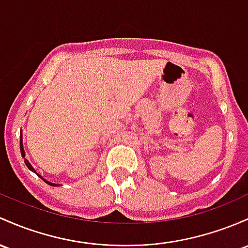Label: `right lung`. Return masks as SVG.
Masks as SVG:
<instances>
[{
    "instance_id": "right-lung-1",
    "label": "right lung",
    "mask_w": 248,
    "mask_h": 248,
    "mask_svg": "<svg viewBox=\"0 0 248 248\" xmlns=\"http://www.w3.org/2000/svg\"><path fill=\"white\" fill-rule=\"evenodd\" d=\"M20 149H21V154H22V156L24 157V164H26V165H27V167H28V168H29V170H31V172H34L35 174H36V175H37V176H40V178H41V179H42V180H43V181H45V182H46V184H48V185H49V186H54V187H55V186H60V185H59V184H53V182H50V181L46 180V179H45V178H43V176H42V175H40V174H39V173H37V172H36V170H34V167H32V166H31V162H29V161H28V160H27V159H26V153H24V148H23L22 132H21V137H20Z\"/></svg>"
}]
</instances>
